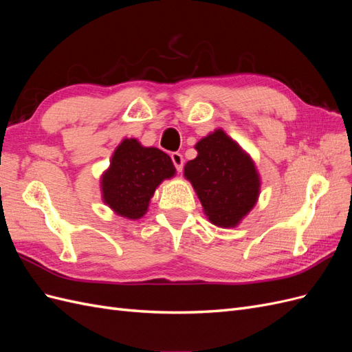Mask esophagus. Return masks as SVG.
<instances>
[{"mask_svg":"<svg viewBox=\"0 0 352 352\" xmlns=\"http://www.w3.org/2000/svg\"><path fill=\"white\" fill-rule=\"evenodd\" d=\"M170 157H172V162H173L177 172H182V170H184V157H182V154L172 153V155H170Z\"/></svg>","mask_w":352,"mask_h":352,"instance_id":"obj_1","label":"esophagus"}]
</instances>
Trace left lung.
I'll return each mask as SVG.
<instances>
[{"mask_svg": "<svg viewBox=\"0 0 352 352\" xmlns=\"http://www.w3.org/2000/svg\"><path fill=\"white\" fill-rule=\"evenodd\" d=\"M198 155L185 166L208 220L219 228H235L260 194V176L251 157L221 129L195 145Z\"/></svg>", "mask_w": 352, "mask_h": 352, "instance_id": "obj_1", "label": "left lung"}]
</instances>
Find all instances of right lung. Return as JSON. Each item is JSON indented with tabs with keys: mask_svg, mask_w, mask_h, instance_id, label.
Returning a JSON list of instances; mask_svg holds the SVG:
<instances>
[{
	"mask_svg": "<svg viewBox=\"0 0 352 352\" xmlns=\"http://www.w3.org/2000/svg\"><path fill=\"white\" fill-rule=\"evenodd\" d=\"M175 172L172 158L162 150L142 146L133 138L123 140L101 177L102 199L119 216L138 220L146 212L155 188Z\"/></svg>",
	"mask_w": 352,
	"mask_h": 352,
	"instance_id": "obj_1",
	"label": "right lung"
}]
</instances>
